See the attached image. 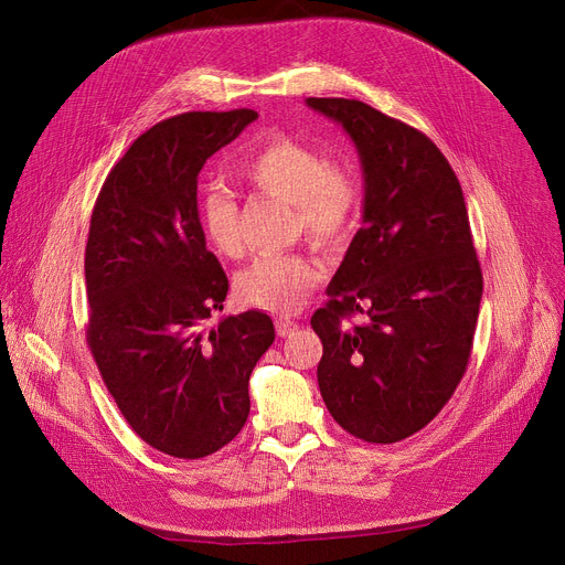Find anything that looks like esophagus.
<instances>
[{
    "label": "esophagus",
    "mask_w": 565,
    "mask_h": 565,
    "mask_svg": "<svg viewBox=\"0 0 565 565\" xmlns=\"http://www.w3.org/2000/svg\"><path fill=\"white\" fill-rule=\"evenodd\" d=\"M298 328H300V324L295 322V320H290V318H279V320H277V334H279L281 339L295 334V332H298Z\"/></svg>",
    "instance_id": "obj_1"
}]
</instances>
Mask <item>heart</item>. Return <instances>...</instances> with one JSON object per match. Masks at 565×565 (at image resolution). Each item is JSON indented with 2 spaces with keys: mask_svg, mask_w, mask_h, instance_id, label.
I'll list each match as a JSON object with an SVG mask.
<instances>
[{
  "mask_svg": "<svg viewBox=\"0 0 565 565\" xmlns=\"http://www.w3.org/2000/svg\"><path fill=\"white\" fill-rule=\"evenodd\" d=\"M237 169L256 190L292 203L298 217L295 222L322 245H339L358 220L360 178L300 139L267 137ZM199 220L220 254L235 256L241 252L237 203L228 190L207 185L199 196ZM318 277L320 267L302 254H267L237 275L235 292L247 307L295 313L305 307Z\"/></svg>",
  "mask_w": 565,
  "mask_h": 565,
  "instance_id": "1",
  "label": "heart"
}]
</instances>
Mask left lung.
Instances as JSON below:
<instances>
[{
    "label": "left lung",
    "mask_w": 565,
    "mask_h": 565,
    "mask_svg": "<svg viewBox=\"0 0 565 565\" xmlns=\"http://www.w3.org/2000/svg\"><path fill=\"white\" fill-rule=\"evenodd\" d=\"M352 139L364 173L362 228L311 316L318 387L334 422L364 441H401L454 396L483 295L467 205L439 148L360 100L307 98ZM362 312L360 326L344 318Z\"/></svg>",
    "instance_id": "1"
}]
</instances>
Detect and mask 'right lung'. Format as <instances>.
Masks as SVG:
<instances>
[{
    "mask_svg": "<svg viewBox=\"0 0 565 565\" xmlns=\"http://www.w3.org/2000/svg\"><path fill=\"white\" fill-rule=\"evenodd\" d=\"M258 114L188 111L146 130L98 194L84 254L86 341L130 428L196 460L243 430L249 375L275 341L263 311L226 316L228 279L196 207L199 171Z\"/></svg>",
    "mask_w": 565,
    "mask_h": 565,
    "instance_id": "obj_1",
    "label": "right lung"
}]
</instances>
